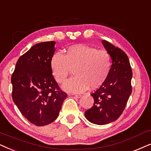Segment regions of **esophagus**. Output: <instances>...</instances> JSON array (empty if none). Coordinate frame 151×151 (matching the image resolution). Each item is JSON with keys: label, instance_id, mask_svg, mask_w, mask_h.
<instances>
[{"label": "esophagus", "instance_id": "obj_1", "mask_svg": "<svg viewBox=\"0 0 151 151\" xmlns=\"http://www.w3.org/2000/svg\"><path fill=\"white\" fill-rule=\"evenodd\" d=\"M70 96H72V97H74V98H80L82 95H81V94H70Z\"/></svg>", "mask_w": 151, "mask_h": 151}]
</instances>
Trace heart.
I'll use <instances>...</instances> for the list:
<instances>
[{"label":"heart","instance_id":"1","mask_svg":"<svg viewBox=\"0 0 151 151\" xmlns=\"http://www.w3.org/2000/svg\"><path fill=\"white\" fill-rule=\"evenodd\" d=\"M54 77L63 84L74 70L75 77L63 86L68 92L81 93L91 88H97L105 83L112 67V57L108 51L86 45L68 47L65 55L57 52L50 60Z\"/></svg>","mask_w":151,"mask_h":151}]
</instances>
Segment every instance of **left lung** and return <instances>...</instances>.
Segmentation results:
<instances>
[{"mask_svg":"<svg viewBox=\"0 0 151 151\" xmlns=\"http://www.w3.org/2000/svg\"><path fill=\"white\" fill-rule=\"evenodd\" d=\"M102 43L111 55V70L105 83L91 94L94 100L93 106L85 112L86 119L97 125L117 119L132 92V72L127 55L106 40Z\"/></svg>","mask_w":151,"mask_h":151,"instance_id":"1","label":"left lung"}]
</instances>
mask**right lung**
<instances>
[{"label": "right lung", "instance_id": "1", "mask_svg": "<svg viewBox=\"0 0 151 151\" xmlns=\"http://www.w3.org/2000/svg\"><path fill=\"white\" fill-rule=\"evenodd\" d=\"M55 43L47 41L32 46L18 59L12 75L13 101L21 114L36 126L55 121L67 97L50 66Z\"/></svg>", "mask_w": 151, "mask_h": 151}]
</instances>
